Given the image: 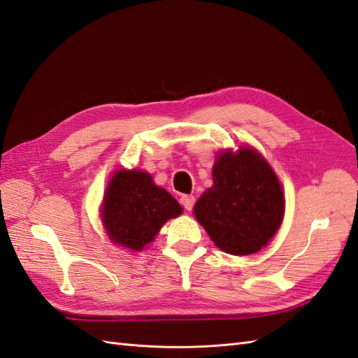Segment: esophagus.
Wrapping results in <instances>:
<instances>
[{
    "label": "esophagus",
    "instance_id": "1",
    "mask_svg": "<svg viewBox=\"0 0 358 358\" xmlns=\"http://www.w3.org/2000/svg\"><path fill=\"white\" fill-rule=\"evenodd\" d=\"M180 203H181L182 207L187 210V212H190V210L194 208V206H195V196L194 195H182L180 198Z\"/></svg>",
    "mask_w": 358,
    "mask_h": 358
}]
</instances>
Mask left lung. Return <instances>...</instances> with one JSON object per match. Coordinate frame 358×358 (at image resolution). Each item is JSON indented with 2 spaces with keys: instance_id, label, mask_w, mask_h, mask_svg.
I'll use <instances>...</instances> for the list:
<instances>
[{
  "instance_id": "obj_1",
  "label": "left lung",
  "mask_w": 358,
  "mask_h": 358,
  "mask_svg": "<svg viewBox=\"0 0 358 358\" xmlns=\"http://www.w3.org/2000/svg\"><path fill=\"white\" fill-rule=\"evenodd\" d=\"M194 213L217 248L233 255L254 254L281 225L280 181L254 150L225 151L213 166V186L198 199Z\"/></svg>"
}]
</instances>
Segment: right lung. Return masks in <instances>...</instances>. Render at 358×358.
Segmentation results:
<instances>
[{
    "label": "right lung",
    "instance_id": "obj_1",
    "mask_svg": "<svg viewBox=\"0 0 358 358\" xmlns=\"http://www.w3.org/2000/svg\"><path fill=\"white\" fill-rule=\"evenodd\" d=\"M181 212L177 199L155 186L150 173L117 171L104 196L103 222L112 242L142 251L154 241L162 225Z\"/></svg>",
    "mask_w": 358,
    "mask_h": 358
}]
</instances>
